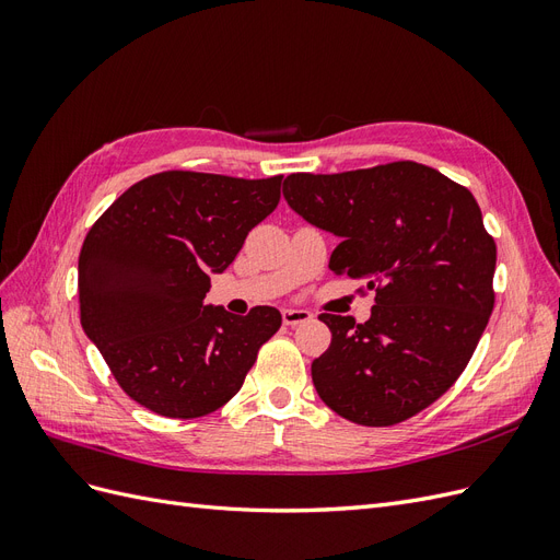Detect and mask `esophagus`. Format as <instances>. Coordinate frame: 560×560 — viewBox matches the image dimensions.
Returning <instances> with one entry per match:
<instances>
[{
    "label": "esophagus",
    "mask_w": 560,
    "mask_h": 560,
    "mask_svg": "<svg viewBox=\"0 0 560 560\" xmlns=\"http://www.w3.org/2000/svg\"><path fill=\"white\" fill-rule=\"evenodd\" d=\"M313 319V313L303 311V308H284L282 311V322L287 327H299V325H306V322Z\"/></svg>",
    "instance_id": "obj_1"
}]
</instances>
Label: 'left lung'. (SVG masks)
I'll list each match as a JSON object with an SVG mask.
<instances>
[{"mask_svg": "<svg viewBox=\"0 0 560 560\" xmlns=\"http://www.w3.org/2000/svg\"><path fill=\"white\" fill-rule=\"evenodd\" d=\"M282 194L296 214L341 241L329 259L334 273L376 290L364 325L319 315L331 331L311 366L319 399L366 428L428 409L463 374L493 313L498 249L479 202L413 161L294 173Z\"/></svg>", "mask_w": 560, "mask_h": 560, "instance_id": "8db88e82", "label": "left lung"}]
</instances>
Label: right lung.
<instances>
[{
  "mask_svg": "<svg viewBox=\"0 0 560 560\" xmlns=\"http://www.w3.org/2000/svg\"><path fill=\"white\" fill-rule=\"evenodd\" d=\"M282 175L167 171L118 196L79 254L81 327L124 393L165 418H200L238 389L282 315L206 306L247 233L280 202Z\"/></svg>",
  "mask_w": 560,
  "mask_h": 560,
  "instance_id": "right-lung-1",
  "label": "right lung"
}]
</instances>
